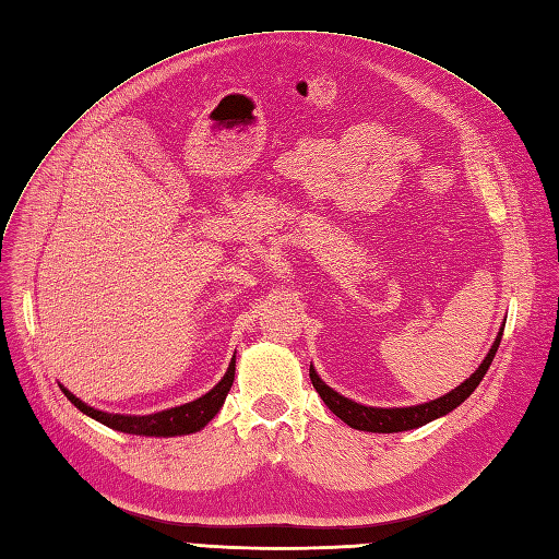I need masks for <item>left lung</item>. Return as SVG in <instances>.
I'll list each match as a JSON object with an SVG mask.
<instances>
[{"label":"left lung","mask_w":559,"mask_h":559,"mask_svg":"<svg viewBox=\"0 0 559 559\" xmlns=\"http://www.w3.org/2000/svg\"><path fill=\"white\" fill-rule=\"evenodd\" d=\"M501 335H503V329L495 337L492 349L487 352V357L483 359L476 373H473L468 380H464L460 386L452 389V392H448L441 399L429 401V403H419V405H408V408H370V405H361L357 401L345 399L337 392H333V389L317 376V370L312 366H310V380L317 389V394L321 396V401L329 405V411L341 417L347 427L359 429V431H373V433L408 431V429H417L421 425H427V421H431V419H438V417L452 413L456 405L464 403L473 392H476V386L485 378L487 368H489V364H492L495 354L499 349Z\"/></svg>","instance_id":"8db88e82"}]
</instances>
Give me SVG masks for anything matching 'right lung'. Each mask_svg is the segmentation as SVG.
<instances>
[{
	"label": "right lung",
	"instance_id": "right-lung-1",
	"mask_svg": "<svg viewBox=\"0 0 559 559\" xmlns=\"http://www.w3.org/2000/svg\"><path fill=\"white\" fill-rule=\"evenodd\" d=\"M235 380V357L228 364L226 376L222 378L216 386H212L205 396H200L191 403H183L177 405V408L170 411H160L154 415H114V413H103V411H95L91 408L88 403H83L81 399H76L70 389L60 386L64 396L70 399L81 413H86L88 417L103 421L105 427L116 429V431H123V433H134V436H181V433H195L202 427L207 425V421L222 411V405L230 392Z\"/></svg>",
	"mask_w": 559,
	"mask_h": 559
}]
</instances>
